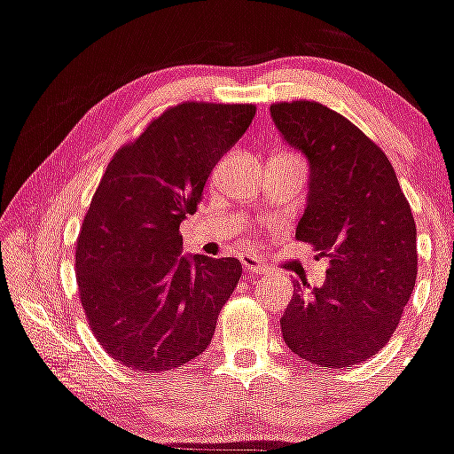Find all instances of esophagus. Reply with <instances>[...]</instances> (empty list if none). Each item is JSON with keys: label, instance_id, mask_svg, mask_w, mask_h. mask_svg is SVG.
<instances>
[{"label": "esophagus", "instance_id": "34e87169", "mask_svg": "<svg viewBox=\"0 0 454 454\" xmlns=\"http://www.w3.org/2000/svg\"><path fill=\"white\" fill-rule=\"evenodd\" d=\"M243 266H245V272H247V275H266V272L270 270L269 266H266L260 258H255V255H245Z\"/></svg>", "mask_w": 454, "mask_h": 454}]
</instances>
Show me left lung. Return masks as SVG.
Segmentation results:
<instances>
[{
  "instance_id": "8db88e82",
  "label": "left lung",
  "mask_w": 454,
  "mask_h": 454,
  "mask_svg": "<svg viewBox=\"0 0 454 454\" xmlns=\"http://www.w3.org/2000/svg\"><path fill=\"white\" fill-rule=\"evenodd\" d=\"M283 139L309 158L296 239L330 260L324 287L294 289L286 345L319 368H353L383 348L417 281V226L389 158L317 101L272 103Z\"/></svg>"
}]
</instances>
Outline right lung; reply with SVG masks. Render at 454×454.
Instances as JSON below:
<instances>
[{
  "label": "right lung",
  "mask_w": 454,
  "mask_h": 454,
  "mask_svg": "<svg viewBox=\"0 0 454 454\" xmlns=\"http://www.w3.org/2000/svg\"><path fill=\"white\" fill-rule=\"evenodd\" d=\"M254 116V103L168 107L112 156L92 194L75 241L80 302L106 353L135 372L199 357L241 279L234 258L179 255V223Z\"/></svg>",
  "instance_id": "add662e5"
}]
</instances>
